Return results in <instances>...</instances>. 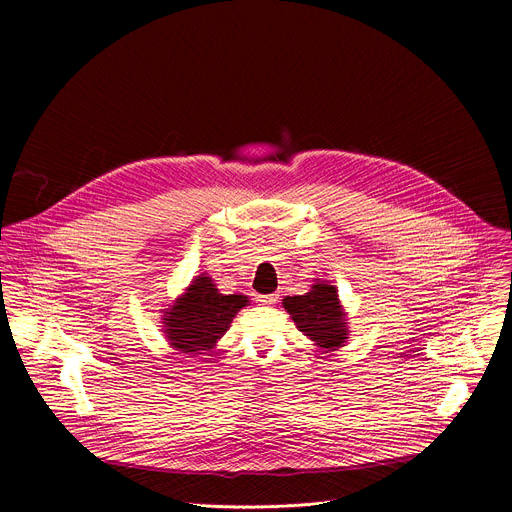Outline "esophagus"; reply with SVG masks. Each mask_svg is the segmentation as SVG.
<instances>
[{"instance_id": "esophagus-1", "label": "esophagus", "mask_w": 512, "mask_h": 512, "mask_svg": "<svg viewBox=\"0 0 512 512\" xmlns=\"http://www.w3.org/2000/svg\"><path fill=\"white\" fill-rule=\"evenodd\" d=\"M277 300H279L277 294H259V296H257V302H259L261 306H273Z\"/></svg>"}]
</instances>
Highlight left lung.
Masks as SVG:
<instances>
[{"label": "left lung", "instance_id": "1", "mask_svg": "<svg viewBox=\"0 0 512 512\" xmlns=\"http://www.w3.org/2000/svg\"><path fill=\"white\" fill-rule=\"evenodd\" d=\"M283 308L310 340L326 350H336L348 338L334 285L316 283L304 296H287Z\"/></svg>", "mask_w": 512, "mask_h": 512}]
</instances>
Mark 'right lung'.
I'll list each match as a JSON object with an SVG mask.
<instances>
[{"instance_id": "1", "label": "right lung", "mask_w": 512, "mask_h": 512, "mask_svg": "<svg viewBox=\"0 0 512 512\" xmlns=\"http://www.w3.org/2000/svg\"><path fill=\"white\" fill-rule=\"evenodd\" d=\"M247 296H225L210 277H198L186 289V294L172 306L164 318L170 344L182 352L210 350L221 338L235 314L247 306Z\"/></svg>"}]
</instances>
